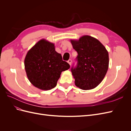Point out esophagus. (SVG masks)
Wrapping results in <instances>:
<instances>
[{
    "instance_id": "1",
    "label": "esophagus",
    "mask_w": 131,
    "mask_h": 131,
    "mask_svg": "<svg viewBox=\"0 0 131 131\" xmlns=\"http://www.w3.org/2000/svg\"><path fill=\"white\" fill-rule=\"evenodd\" d=\"M67 62H68L69 64H70V66L71 65V63H72V60H71V59H69V60L67 61Z\"/></svg>"
}]
</instances>
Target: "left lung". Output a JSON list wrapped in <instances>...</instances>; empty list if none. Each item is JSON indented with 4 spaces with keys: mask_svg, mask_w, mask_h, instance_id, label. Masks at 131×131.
Listing matches in <instances>:
<instances>
[{
    "mask_svg": "<svg viewBox=\"0 0 131 131\" xmlns=\"http://www.w3.org/2000/svg\"><path fill=\"white\" fill-rule=\"evenodd\" d=\"M70 41L78 54L77 64L71 68L75 85L84 90L96 88L108 69V51L100 41L89 35Z\"/></svg>",
    "mask_w": 131,
    "mask_h": 131,
    "instance_id": "left-lung-1",
    "label": "left lung"
}]
</instances>
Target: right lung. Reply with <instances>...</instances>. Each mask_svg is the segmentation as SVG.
I'll list each match as a JSON object with an SVG mask.
<instances>
[{
	"label": "right lung",
	"mask_w": 131,
	"mask_h": 131,
	"mask_svg": "<svg viewBox=\"0 0 131 131\" xmlns=\"http://www.w3.org/2000/svg\"><path fill=\"white\" fill-rule=\"evenodd\" d=\"M54 45L45 39L39 41L28 52L25 59L26 72L29 81L42 90L54 88L61 73L70 65L62 60L55 51Z\"/></svg>",
	"instance_id": "1"
}]
</instances>
